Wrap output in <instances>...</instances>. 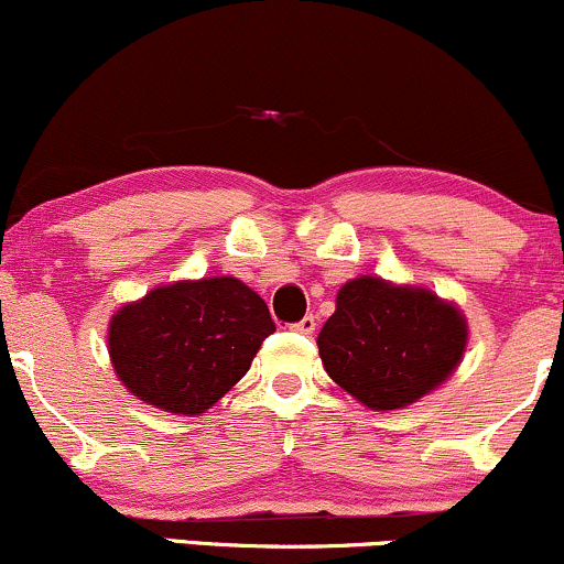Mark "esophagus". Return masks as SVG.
I'll return each mask as SVG.
<instances>
[{"mask_svg":"<svg viewBox=\"0 0 564 564\" xmlns=\"http://www.w3.org/2000/svg\"><path fill=\"white\" fill-rule=\"evenodd\" d=\"M291 328H294V332L296 334H313L315 332V318H313V315H304V318L300 321V323H294V326H291Z\"/></svg>","mask_w":564,"mask_h":564,"instance_id":"1","label":"esophagus"}]
</instances>
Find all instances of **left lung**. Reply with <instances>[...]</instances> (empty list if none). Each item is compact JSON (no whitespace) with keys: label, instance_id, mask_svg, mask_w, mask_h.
<instances>
[{"label":"left lung","instance_id":"8db88e82","mask_svg":"<svg viewBox=\"0 0 564 564\" xmlns=\"http://www.w3.org/2000/svg\"><path fill=\"white\" fill-rule=\"evenodd\" d=\"M467 318L422 286L377 275L347 281L318 349L326 373L371 411H394L437 390L467 349Z\"/></svg>","mask_w":564,"mask_h":564}]
</instances>
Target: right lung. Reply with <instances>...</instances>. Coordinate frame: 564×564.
I'll return each mask as SVG.
<instances>
[{"label":"right lung","mask_w":564,"mask_h":564,"mask_svg":"<svg viewBox=\"0 0 564 564\" xmlns=\"http://www.w3.org/2000/svg\"><path fill=\"white\" fill-rule=\"evenodd\" d=\"M275 332L268 304L230 275L156 286L108 326V355L129 392L166 413L198 416L249 371Z\"/></svg>","instance_id":"add662e5"}]
</instances>
